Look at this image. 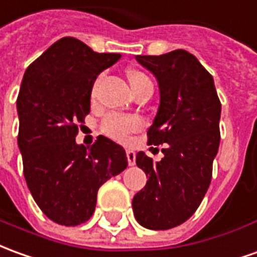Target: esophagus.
I'll list each match as a JSON object with an SVG mask.
<instances>
[{
    "label": "esophagus",
    "instance_id": "obj_1",
    "mask_svg": "<svg viewBox=\"0 0 257 257\" xmlns=\"http://www.w3.org/2000/svg\"><path fill=\"white\" fill-rule=\"evenodd\" d=\"M126 157H128L129 166H135V161H136V153H135L134 150H126Z\"/></svg>",
    "mask_w": 257,
    "mask_h": 257
}]
</instances>
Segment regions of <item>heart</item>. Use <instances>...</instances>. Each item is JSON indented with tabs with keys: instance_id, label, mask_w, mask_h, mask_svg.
<instances>
[{
	"instance_id": "1",
	"label": "heart",
	"mask_w": 257,
	"mask_h": 257,
	"mask_svg": "<svg viewBox=\"0 0 257 257\" xmlns=\"http://www.w3.org/2000/svg\"><path fill=\"white\" fill-rule=\"evenodd\" d=\"M128 78L134 90L138 89V87H141L142 85H145V83H152L146 73L141 72V71H136V69L129 71ZM100 82H101V76L94 82L93 89H91V98L93 100L97 97ZM139 126H141L139 119H136L134 116H122L116 115V114H111V115L107 116L103 121L104 134L108 135L110 138L116 139V141H126L129 135L135 132Z\"/></svg>"
}]
</instances>
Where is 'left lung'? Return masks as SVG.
<instances>
[{"label":"left lung","instance_id":"8db88e82","mask_svg":"<svg viewBox=\"0 0 257 257\" xmlns=\"http://www.w3.org/2000/svg\"><path fill=\"white\" fill-rule=\"evenodd\" d=\"M136 61L159 83L160 105L147 143L164 145V157L153 163L143 152L136 154L147 182L132 207L142 227L170 229L196 211L209 189L220 146L221 103L213 76L185 50L136 55Z\"/></svg>","mask_w":257,"mask_h":257}]
</instances>
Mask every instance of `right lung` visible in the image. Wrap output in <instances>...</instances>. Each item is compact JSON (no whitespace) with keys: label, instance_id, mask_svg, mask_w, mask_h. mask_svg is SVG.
Here are the masks:
<instances>
[{"label":"right lung","instance_id":"add662e5","mask_svg":"<svg viewBox=\"0 0 257 257\" xmlns=\"http://www.w3.org/2000/svg\"><path fill=\"white\" fill-rule=\"evenodd\" d=\"M121 54L96 53L75 37H64L32 62L16 100L18 146L32 196L61 225L87 221L98 188L128 166L122 146L98 136L78 145V126L90 112L94 80Z\"/></svg>","mask_w":257,"mask_h":257}]
</instances>
